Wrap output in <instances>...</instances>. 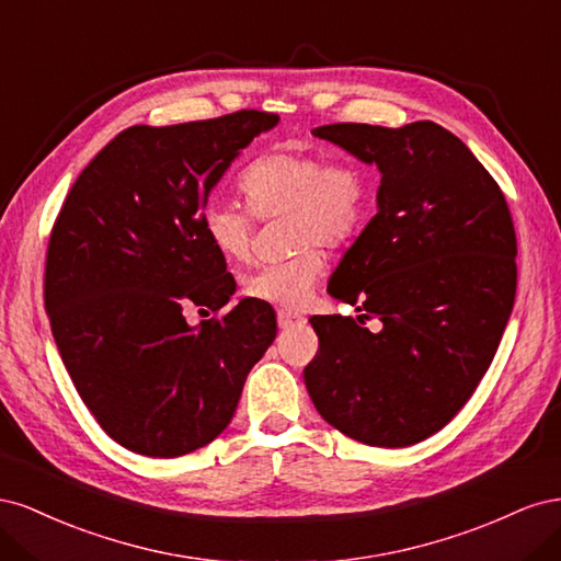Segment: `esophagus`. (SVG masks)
Wrapping results in <instances>:
<instances>
[{
  "mask_svg": "<svg viewBox=\"0 0 561 561\" xmlns=\"http://www.w3.org/2000/svg\"><path fill=\"white\" fill-rule=\"evenodd\" d=\"M299 322H304V318L299 313H293V311H278V328L280 330H287L293 325H299Z\"/></svg>",
  "mask_w": 561,
  "mask_h": 561,
  "instance_id": "34e87169",
  "label": "esophagus"
}]
</instances>
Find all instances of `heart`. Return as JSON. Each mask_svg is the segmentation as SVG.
Returning <instances> with one entry per match:
<instances>
[{"instance_id": "b5f03b06", "label": "heart", "mask_w": 561, "mask_h": 561, "mask_svg": "<svg viewBox=\"0 0 561 561\" xmlns=\"http://www.w3.org/2000/svg\"><path fill=\"white\" fill-rule=\"evenodd\" d=\"M241 190L248 208L222 196H208L201 206V231L227 260L250 257L257 219L287 217L290 257L262 264L243 278L250 299L297 309L309 301L325 271L318 250L342 248L358 236L371 206V184L360 165L328 161L304 147L266 151L245 165Z\"/></svg>"}]
</instances>
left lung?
<instances>
[{
  "mask_svg": "<svg viewBox=\"0 0 561 561\" xmlns=\"http://www.w3.org/2000/svg\"><path fill=\"white\" fill-rule=\"evenodd\" d=\"M377 163L379 213L330 278L358 318L313 316L304 383L330 426L410 447L461 412L494 360L517 290V239L499 182L447 128H313ZM367 319H379L375 331Z\"/></svg>",
  "mask_w": 561,
  "mask_h": 561,
  "instance_id": "8db88e82",
  "label": "left lung"
}]
</instances>
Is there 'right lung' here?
<instances>
[{
  "label": "right lung",
  "mask_w": 561,
  "mask_h": 561,
  "mask_svg": "<svg viewBox=\"0 0 561 561\" xmlns=\"http://www.w3.org/2000/svg\"><path fill=\"white\" fill-rule=\"evenodd\" d=\"M278 114L241 110L175 126H130L100 149L48 236L44 301L77 393L114 443L154 458L222 433L248 371L276 339L266 301L219 311L233 293L201 206Z\"/></svg>",
  "instance_id": "right-lung-1"
}]
</instances>
